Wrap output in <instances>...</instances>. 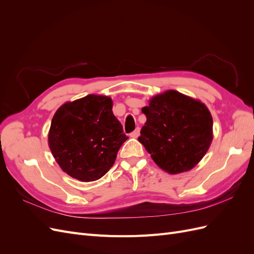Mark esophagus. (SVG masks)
<instances>
[{
	"mask_svg": "<svg viewBox=\"0 0 254 254\" xmlns=\"http://www.w3.org/2000/svg\"><path fill=\"white\" fill-rule=\"evenodd\" d=\"M139 135H140V128H136L134 131H132L131 133H130V136L134 137V139H136V137L139 136Z\"/></svg>",
	"mask_w": 254,
	"mask_h": 254,
	"instance_id": "esophagus-1",
	"label": "esophagus"
}]
</instances>
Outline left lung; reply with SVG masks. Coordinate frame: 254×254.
<instances>
[{"label": "left lung", "mask_w": 254, "mask_h": 254, "mask_svg": "<svg viewBox=\"0 0 254 254\" xmlns=\"http://www.w3.org/2000/svg\"><path fill=\"white\" fill-rule=\"evenodd\" d=\"M142 112L146 123L139 142L155 163L168 174L196 166L213 139V120L206 106L178 91L153 96Z\"/></svg>", "instance_id": "1"}]
</instances>
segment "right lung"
<instances>
[{
  "label": "right lung",
  "instance_id": "add662e5",
  "mask_svg": "<svg viewBox=\"0 0 254 254\" xmlns=\"http://www.w3.org/2000/svg\"><path fill=\"white\" fill-rule=\"evenodd\" d=\"M128 136L112 112V99L90 94L63 105L52 120L49 146L63 171L83 182L101 179Z\"/></svg>",
  "mask_w": 254,
  "mask_h": 254
}]
</instances>
